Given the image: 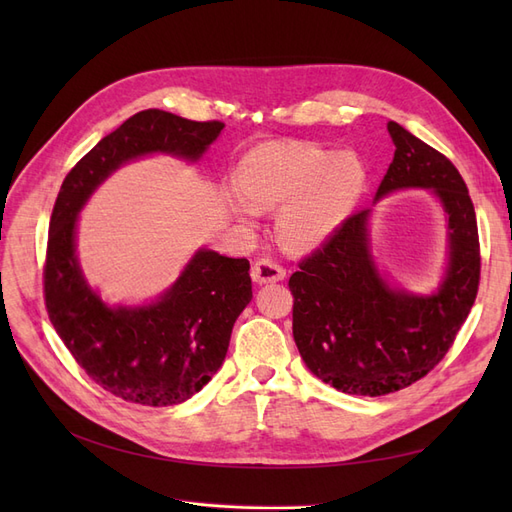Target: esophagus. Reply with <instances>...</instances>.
<instances>
[{
	"label": "esophagus",
	"instance_id": "34e87169",
	"mask_svg": "<svg viewBox=\"0 0 512 512\" xmlns=\"http://www.w3.org/2000/svg\"><path fill=\"white\" fill-rule=\"evenodd\" d=\"M284 277H286V269L277 265V262L269 258H260L254 262L252 280L256 284H275V282H282Z\"/></svg>",
	"mask_w": 512,
	"mask_h": 512
}]
</instances>
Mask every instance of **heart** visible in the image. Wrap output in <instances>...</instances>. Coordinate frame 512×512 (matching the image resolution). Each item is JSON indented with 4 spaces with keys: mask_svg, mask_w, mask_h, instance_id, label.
<instances>
[{
    "mask_svg": "<svg viewBox=\"0 0 512 512\" xmlns=\"http://www.w3.org/2000/svg\"><path fill=\"white\" fill-rule=\"evenodd\" d=\"M237 192L226 207L252 226L258 211L277 209L275 228L292 250H316L344 224L365 185V168L354 153H331L309 143H265L241 158Z\"/></svg>",
    "mask_w": 512,
    "mask_h": 512,
    "instance_id": "b5f03b06",
    "label": "heart"
}]
</instances>
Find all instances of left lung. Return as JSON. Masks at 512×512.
<instances>
[{"label":"left lung","instance_id":"left-lung-1","mask_svg":"<svg viewBox=\"0 0 512 512\" xmlns=\"http://www.w3.org/2000/svg\"><path fill=\"white\" fill-rule=\"evenodd\" d=\"M395 156L374 205L397 190H431L446 215L448 262L440 286L414 294L380 273L371 209L339 226L290 277L292 335L316 378L348 395L380 397L436 367L474 305L480 280L476 213L453 162L399 123H386Z\"/></svg>","mask_w":512,"mask_h":512}]
</instances>
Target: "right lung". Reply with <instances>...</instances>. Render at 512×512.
Listing matches in <instances>:
<instances>
[{
    "mask_svg": "<svg viewBox=\"0 0 512 512\" xmlns=\"http://www.w3.org/2000/svg\"><path fill=\"white\" fill-rule=\"evenodd\" d=\"M222 130V121H190L160 108L136 113L76 162L55 200L46 312L87 376L132 404H181L222 367L235 320L252 301L250 262L203 247L156 301L108 305L87 284L76 256L79 213L119 166L151 153L196 162Z\"/></svg>",
    "mask_w": 512,
    "mask_h": 512,
    "instance_id": "add662e5",
    "label": "right lung"
}]
</instances>
